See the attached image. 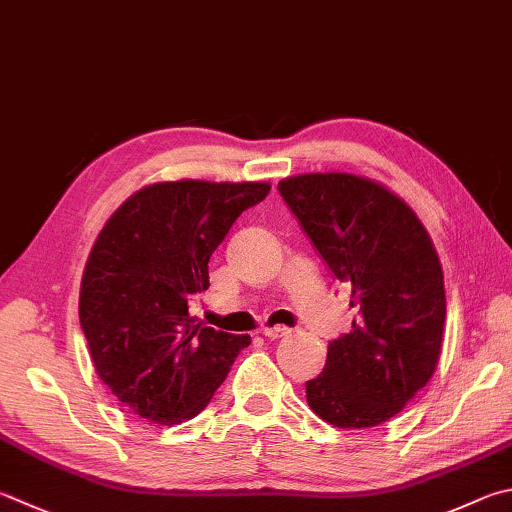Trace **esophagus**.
<instances>
[{"label":"esophagus","mask_w":512,"mask_h":512,"mask_svg":"<svg viewBox=\"0 0 512 512\" xmlns=\"http://www.w3.org/2000/svg\"><path fill=\"white\" fill-rule=\"evenodd\" d=\"M288 333H291V329H286V327H271V329H262V336H264V338H268V340H280V338L288 336Z\"/></svg>","instance_id":"esophagus-1"}]
</instances>
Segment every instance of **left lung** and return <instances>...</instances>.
I'll list each match as a JSON object with an SVG mask.
<instances>
[{"label":"left lung","mask_w":512,"mask_h":512,"mask_svg":"<svg viewBox=\"0 0 512 512\" xmlns=\"http://www.w3.org/2000/svg\"><path fill=\"white\" fill-rule=\"evenodd\" d=\"M322 262L351 286L356 320L329 342L306 403L336 427L396 416L439 362L445 288L421 221L383 185L353 174H302L277 185Z\"/></svg>","instance_id":"obj_1"}]
</instances>
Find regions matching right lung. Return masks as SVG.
Returning <instances> with one entry per match:
<instances>
[{
    "label": "right lung",
    "mask_w": 512,
    "mask_h": 512,
    "mask_svg": "<svg viewBox=\"0 0 512 512\" xmlns=\"http://www.w3.org/2000/svg\"><path fill=\"white\" fill-rule=\"evenodd\" d=\"M268 183H154L100 230L80 286V327L96 371L129 412L174 425L208 407L250 336L188 313L208 262Z\"/></svg>",
    "instance_id": "obj_1"
}]
</instances>
